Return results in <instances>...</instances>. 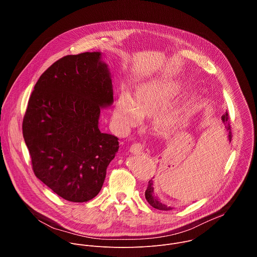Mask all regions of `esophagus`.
<instances>
[{"instance_id": "obj_1", "label": "esophagus", "mask_w": 257, "mask_h": 257, "mask_svg": "<svg viewBox=\"0 0 257 257\" xmlns=\"http://www.w3.org/2000/svg\"><path fill=\"white\" fill-rule=\"evenodd\" d=\"M144 145L140 144V143H137V144H134L131 149H130V152L134 155H141L143 152H144Z\"/></svg>"}]
</instances>
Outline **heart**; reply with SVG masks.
<instances>
[{
	"label": "heart",
	"instance_id": "b5f03b06",
	"mask_svg": "<svg viewBox=\"0 0 257 257\" xmlns=\"http://www.w3.org/2000/svg\"><path fill=\"white\" fill-rule=\"evenodd\" d=\"M165 84L162 80H154L145 83L138 88L135 99L127 93H122L115 105L113 118L117 125L123 130L138 125L142 120V114L152 113L158 104L163 100ZM174 122L172 114H161L156 119V124L160 128H167Z\"/></svg>",
	"mask_w": 257,
	"mask_h": 257
}]
</instances>
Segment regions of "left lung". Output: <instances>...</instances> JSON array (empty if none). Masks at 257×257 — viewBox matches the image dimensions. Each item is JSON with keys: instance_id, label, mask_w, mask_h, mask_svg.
I'll return each mask as SVG.
<instances>
[{"instance_id": "8db88e82", "label": "left lung", "mask_w": 257, "mask_h": 257, "mask_svg": "<svg viewBox=\"0 0 257 257\" xmlns=\"http://www.w3.org/2000/svg\"><path fill=\"white\" fill-rule=\"evenodd\" d=\"M222 120L225 124V127H226V131L228 133V140L229 142H231V139H232V134H231V127H230V123H229V115H228V112L226 111L223 115H222ZM145 196H146V199L147 201L149 202V204L156 208V209H159V210H165V211H168V210H172L171 207H168L167 205L163 204L154 194V187H153V181L150 180L149 181V185H148V188L146 190V193H145Z\"/></svg>"}]
</instances>
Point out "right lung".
I'll return each instance as SVG.
<instances>
[{
    "mask_svg": "<svg viewBox=\"0 0 257 257\" xmlns=\"http://www.w3.org/2000/svg\"><path fill=\"white\" fill-rule=\"evenodd\" d=\"M113 102L111 76L100 52L67 55L38 79L23 119L35 176L61 198H94L118 151V139L98 128Z\"/></svg>",
    "mask_w": 257,
    "mask_h": 257,
    "instance_id": "obj_1",
    "label": "right lung"
}]
</instances>
